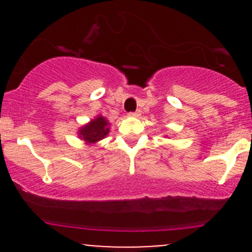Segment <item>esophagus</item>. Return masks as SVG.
<instances>
[{
  "label": "esophagus",
  "mask_w": 252,
  "mask_h": 252,
  "mask_svg": "<svg viewBox=\"0 0 252 252\" xmlns=\"http://www.w3.org/2000/svg\"><path fill=\"white\" fill-rule=\"evenodd\" d=\"M129 116H132V117H138L140 116V111H134V112H129Z\"/></svg>",
  "instance_id": "34e87169"
}]
</instances>
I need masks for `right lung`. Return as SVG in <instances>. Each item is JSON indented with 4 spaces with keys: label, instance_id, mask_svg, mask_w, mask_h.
<instances>
[{
    "label": "right lung",
    "instance_id": "1",
    "mask_svg": "<svg viewBox=\"0 0 252 252\" xmlns=\"http://www.w3.org/2000/svg\"><path fill=\"white\" fill-rule=\"evenodd\" d=\"M109 134L108 121L102 116H98L96 120H92L88 126H83L79 130V136L88 143H96Z\"/></svg>",
    "mask_w": 252,
    "mask_h": 252
}]
</instances>
